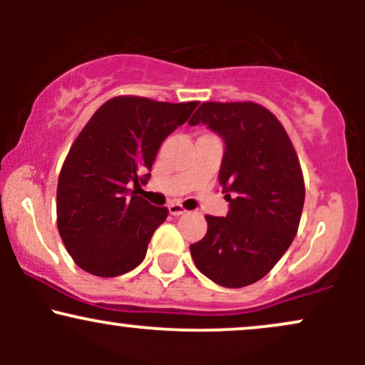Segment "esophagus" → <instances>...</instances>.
<instances>
[{"instance_id":"34e87169","label":"esophagus","mask_w":365,"mask_h":365,"mask_svg":"<svg viewBox=\"0 0 365 365\" xmlns=\"http://www.w3.org/2000/svg\"><path fill=\"white\" fill-rule=\"evenodd\" d=\"M168 211H170V215H173V216H180V215H185L187 209L183 207L182 204H180V202H171L170 206H168Z\"/></svg>"}]
</instances>
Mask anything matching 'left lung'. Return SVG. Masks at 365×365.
Here are the masks:
<instances>
[{
    "label": "left lung",
    "instance_id": "left-lung-1",
    "mask_svg": "<svg viewBox=\"0 0 365 365\" xmlns=\"http://www.w3.org/2000/svg\"><path fill=\"white\" fill-rule=\"evenodd\" d=\"M190 125L204 123L223 137L220 170L226 217L207 215V233L190 245L197 269L226 288L264 278L299 230L305 185L287 130L252 101L202 103Z\"/></svg>",
    "mask_w": 365,
    "mask_h": 365
}]
</instances>
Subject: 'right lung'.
Returning a JSON list of instances; mask_svg holds the SVG:
<instances>
[{"mask_svg": "<svg viewBox=\"0 0 365 365\" xmlns=\"http://www.w3.org/2000/svg\"><path fill=\"white\" fill-rule=\"evenodd\" d=\"M197 101L163 103L116 96L92 115L66 154L56 188L58 232L78 267L101 278L144 261L153 233L168 217L132 192L150 173L159 145Z\"/></svg>", "mask_w": 365, "mask_h": 365, "instance_id": "1", "label": "right lung"}]
</instances>
